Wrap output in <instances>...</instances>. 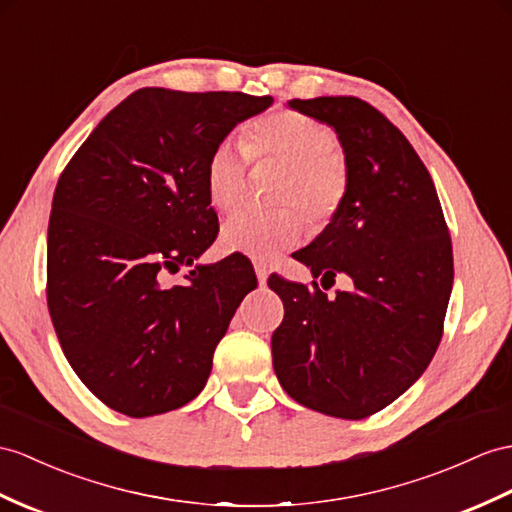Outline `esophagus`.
Masks as SVG:
<instances>
[{
    "mask_svg": "<svg viewBox=\"0 0 512 512\" xmlns=\"http://www.w3.org/2000/svg\"><path fill=\"white\" fill-rule=\"evenodd\" d=\"M254 269H256V278L260 284L267 282V276H269V267L267 263H254Z\"/></svg>",
    "mask_w": 512,
    "mask_h": 512,
    "instance_id": "esophagus-1",
    "label": "esophagus"
}]
</instances>
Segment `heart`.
<instances>
[{"label":"heart","mask_w":512,"mask_h":512,"mask_svg":"<svg viewBox=\"0 0 512 512\" xmlns=\"http://www.w3.org/2000/svg\"><path fill=\"white\" fill-rule=\"evenodd\" d=\"M247 158L286 162L278 186V202L286 206L243 208L232 215L221 232L226 252L273 260L304 239L306 219L300 207L313 226H326L339 215L350 193V162L336 147L334 130L304 112H269L241 130V145L223 139L210 149L204 186L210 206L219 213H230L241 204L247 189Z\"/></svg>","instance_id":"heart-1"}]
</instances>
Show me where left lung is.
<instances>
[{"instance_id": "left-lung-1", "label": "left lung", "mask_w": 512, "mask_h": 512, "mask_svg": "<svg viewBox=\"0 0 512 512\" xmlns=\"http://www.w3.org/2000/svg\"><path fill=\"white\" fill-rule=\"evenodd\" d=\"M289 106L332 126L350 162L339 215L295 256L315 278L345 273L354 289L328 297L315 280L271 276L284 304L273 369L302 406L365 419L410 389L441 343L454 282L450 230L426 165L380 110L347 95Z\"/></svg>"}]
</instances>
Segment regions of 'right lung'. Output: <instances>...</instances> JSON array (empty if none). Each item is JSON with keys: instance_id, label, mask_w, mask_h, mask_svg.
<instances>
[{"instance_id": "1", "label": "right lung", "mask_w": 512, "mask_h": 512, "mask_svg": "<svg viewBox=\"0 0 512 512\" xmlns=\"http://www.w3.org/2000/svg\"><path fill=\"white\" fill-rule=\"evenodd\" d=\"M269 95L139 89L60 173L47 228V308L69 365L128 417L169 413L204 389L217 343L256 289L243 258L191 265L219 232L204 165Z\"/></svg>"}]
</instances>
